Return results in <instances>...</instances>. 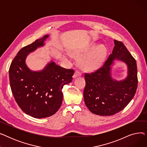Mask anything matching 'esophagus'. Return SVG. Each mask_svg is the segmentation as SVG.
<instances>
[{"label": "esophagus", "mask_w": 147, "mask_h": 147, "mask_svg": "<svg viewBox=\"0 0 147 147\" xmlns=\"http://www.w3.org/2000/svg\"><path fill=\"white\" fill-rule=\"evenodd\" d=\"M81 76H82V73L80 71H76L73 75V78H78V77H79Z\"/></svg>", "instance_id": "34e87169"}]
</instances>
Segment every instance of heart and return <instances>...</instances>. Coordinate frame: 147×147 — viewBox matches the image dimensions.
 I'll list each match as a JSON object with an SVG mask.
<instances>
[{
    "label": "heart",
    "mask_w": 147,
    "mask_h": 147,
    "mask_svg": "<svg viewBox=\"0 0 147 147\" xmlns=\"http://www.w3.org/2000/svg\"><path fill=\"white\" fill-rule=\"evenodd\" d=\"M107 49L103 45L93 46L82 53L85 56L81 60V67L86 71H94L100 68L107 56Z\"/></svg>",
    "instance_id": "obj_1"
}]
</instances>
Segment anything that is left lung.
<instances>
[{
	"label": "left lung",
	"mask_w": 147,
	"mask_h": 147,
	"mask_svg": "<svg viewBox=\"0 0 147 147\" xmlns=\"http://www.w3.org/2000/svg\"><path fill=\"white\" fill-rule=\"evenodd\" d=\"M114 41L112 53L104 65L94 73L84 74V102L92 113L103 116L114 115L124 109L135 96L138 86L136 60L121 42ZM115 60L123 61L128 67L127 78L119 81L111 77Z\"/></svg>",
	"instance_id": "left-lung-1"
}]
</instances>
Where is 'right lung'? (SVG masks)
<instances>
[{
	"label": "right lung",
	"mask_w": 147,
	"mask_h": 147,
	"mask_svg": "<svg viewBox=\"0 0 147 147\" xmlns=\"http://www.w3.org/2000/svg\"><path fill=\"white\" fill-rule=\"evenodd\" d=\"M49 35L22 48L9 67V82L12 94L22 111L42 119L55 114L61 105L64 85L71 82L74 71L65 69L51 61L41 71H32L26 64L28 54L45 45Z\"/></svg>",
	"instance_id": "right-lung-1"
}]
</instances>
